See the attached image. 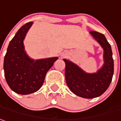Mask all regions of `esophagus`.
Masks as SVG:
<instances>
[{
    "mask_svg": "<svg viewBox=\"0 0 121 121\" xmlns=\"http://www.w3.org/2000/svg\"><path fill=\"white\" fill-rule=\"evenodd\" d=\"M60 56H61V57H66V56H67V52H62L61 54H60Z\"/></svg>",
    "mask_w": 121,
    "mask_h": 121,
    "instance_id": "34e87169",
    "label": "esophagus"
}]
</instances>
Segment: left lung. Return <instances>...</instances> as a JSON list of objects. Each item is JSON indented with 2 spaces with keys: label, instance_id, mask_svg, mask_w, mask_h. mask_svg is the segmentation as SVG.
<instances>
[{
  "label": "left lung",
  "instance_id": "1",
  "mask_svg": "<svg viewBox=\"0 0 121 121\" xmlns=\"http://www.w3.org/2000/svg\"><path fill=\"white\" fill-rule=\"evenodd\" d=\"M90 34L104 49V64L97 72L87 73L74 62L63 59L66 64L65 79L70 90L80 97L91 99L100 96L109 87L114 72L111 47L104 34L91 31Z\"/></svg>",
  "mask_w": 121,
  "mask_h": 121
}]
</instances>
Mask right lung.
<instances>
[{
	"label": "right lung",
	"mask_w": 121,
	"mask_h": 121,
	"mask_svg": "<svg viewBox=\"0 0 121 121\" xmlns=\"http://www.w3.org/2000/svg\"><path fill=\"white\" fill-rule=\"evenodd\" d=\"M33 22L21 27L10 41L4 60V70L7 84L18 94L27 95L39 90L47 72L58 57L34 60L25 51L24 40Z\"/></svg>",
	"instance_id": "right-lung-1"
}]
</instances>
